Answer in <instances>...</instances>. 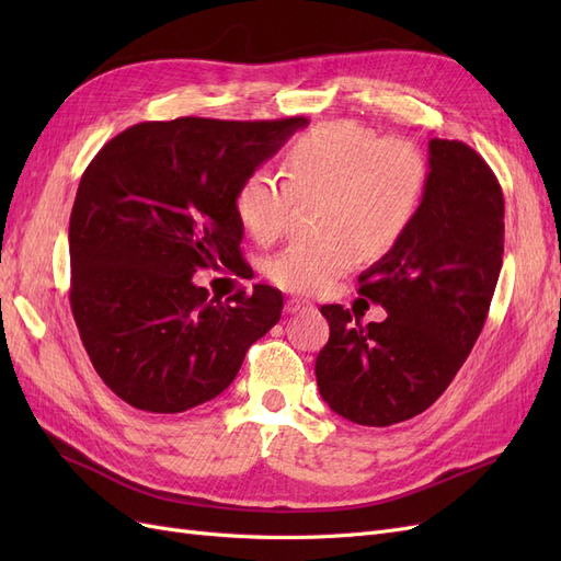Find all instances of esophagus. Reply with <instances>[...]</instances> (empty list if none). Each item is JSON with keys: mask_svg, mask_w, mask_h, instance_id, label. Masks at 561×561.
I'll use <instances>...</instances> for the list:
<instances>
[{"mask_svg": "<svg viewBox=\"0 0 561 561\" xmlns=\"http://www.w3.org/2000/svg\"><path fill=\"white\" fill-rule=\"evenodd\" d=\"M285 311L287 313H301V311H313V304L307 299H287L285 301Z\"/></svg>", "mask_w": 561, "mask_h": 561, "instance_id": "obj_1", "label": "esophagus"}]
</instances>
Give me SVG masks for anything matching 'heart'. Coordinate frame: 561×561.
<instances>
[{"label":"heart","instance_id":"1","mask_svg":"<svg viewBox=\"0 0 561 561\" xmlns=\"http://www.w3.org/2000/svg\"><path fill=\"white\" fill-rule=\"evenodd\" d=\"M285 182L248 175L233 208L254 241H278L295 198L318 201L320 241L295 243L266 266L271 283L297 295H318L365 254H383L410 229L428 182V161L404 138H379L355 122L316 126L285 149Z\"/></svg>","mask_w":561,"mask_h":561}]
</instances>
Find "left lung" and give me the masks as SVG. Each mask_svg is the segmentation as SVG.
<instances>
[{"label": "left lung", "instance_id": "1", "mask_svg": "<svg viewBox=\"0 0 561 561\" xmlns=\"http://www.w3.org/2000/svg\"><path fill=\"white\" fill-rule=\"evenodd\" d=\"M428 182L402 239L358 276L388 318L360 325L322 307L330 339L316 358L320 398L360 426H393L445 393L484 328L503 264V192L458 140L428 142Z\"/></svg>", "mask_w": 561, "mask_h": 561}]
</instances>
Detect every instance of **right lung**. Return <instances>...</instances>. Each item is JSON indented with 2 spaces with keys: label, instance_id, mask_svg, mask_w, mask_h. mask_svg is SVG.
<instances>
[{
  "label": "right lung",
  "instance_id": "right-lung-1",
  "mask_svg": "<svg viewBox=\"0 0 561 561\" xmlns=\"http://www.w3.org/2000/svg\"><path fill=\"white\" fill-rule=\"evenodd\" d=\"M307 124L142 122L83 171L70 215L72 316L100 379L135 410L178 414L217 398L280 320L276 287L222 301L194 274L245 271L236 190Z\"/></svg>",
  "mask_w": 561,
  "mask_h": 561
}]
</instances>
